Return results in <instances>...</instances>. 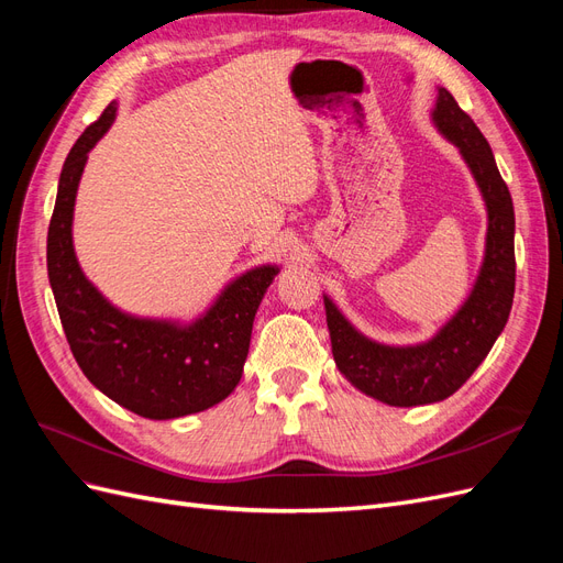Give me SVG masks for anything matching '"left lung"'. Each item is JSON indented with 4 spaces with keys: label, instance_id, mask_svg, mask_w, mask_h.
<instances>
[{
    "label": "left lung",
    "instance_id": "8db88e82",
    "mask_svg": "<svg viewBox=\"0 0 563 563\" xmlns=\"http://www.w3.org/2000/svg\"><path fill=\"white\" fill-rule=\"evenodd\" d=\"M432 122L460 150L486 203L484 263L467 300L430 340L399 347L356 331L323 296L338 371L387 406L444 401L463 387L503 333L515 300V207L490 145L444 87H439Z\"/></svg>",
    "mask_w": 563,
    "mask_h": 563
}]
</instances>
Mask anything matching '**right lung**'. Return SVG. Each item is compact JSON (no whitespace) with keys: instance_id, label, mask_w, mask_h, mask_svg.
Wrapping results in <instances>:
<instances>
[{"instance_id":"right-lung-1","label":"right lung","mask_w":563,"mask_h":563,"mask_svg":"<svg viewBox=\"0 0 563 563\" xmlns=\"http://www.w3.org/2000/svg\"><path fill=\"white\" fill-rule=\"evenodd\" d=\"M117 117L110 103L67 155L46 236L51 291L79 368L106 397L150 420H172L223 401L240 385L251 329L277 265L232 279L192 321L122 312L84 275L73 246L77 187L89 152Z\"/></svg>"}]
</instances>
